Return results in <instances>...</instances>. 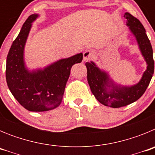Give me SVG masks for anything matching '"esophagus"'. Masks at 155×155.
I'll list each match as a JSON object with an SVG mask.
<instances>
[{"mask_svg":"<svg viewBox=\"0 0 155 155\" xmlns=\"http://www.w3.org/2000/svg\"><path fill=\"white\" fill-rule=\"evenodd\" d=\"M94 57V52L91 50H85L83 53V59H84V61H90L93 57Z\"/></svg>","mask_w":155,"mask_h":155,"instance_id":"obj_1","label":"esophagus"}]
</instances>
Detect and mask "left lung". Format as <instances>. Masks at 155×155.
I'll list each match as a JSON object with an SVG mask.
<instances>
[{
  "instance_id": "obj_1",
  "label": "left lung",
  "mask_w": 155,
  "mask_h": 155,
  "mask_svg": "<svg viewBox=\"0 0 155 155\" xmlns=\"http://www.w3.org/2000/svg\"><path fill=\"white\" fill-rule=\"evenodd\" d=\"M127 25L135 36L142 56L147 63V69L137 84L131 86L117 84L109 74L102 71L94 62H87V79L91 91L100 103L112 108H120L139 99L148 87L154 74V62L153 50L143 25L128 12L124 14Z\"/></svg>"
}]
</instances>
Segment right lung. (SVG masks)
<instances>
[{"instance_id":"right-lung-1","label":"right lung","mask_w":155,"mask_h":155,"mask_svg":"<svg viewBox=\"0 0 155 155\" xmlns=\"http://www.w3.org/2000/svg\"><path fill=\"white\" fill-rule=\"evenodd\" d=\"M38 17V14H33L27 18L12 43L7 57L6 81L13 96L25 109L45 112L61 105L71 68L81 62L83 54L61 59L43 69L28 70L24 49L31 23Z\"/></svg>"}]
</instances>
